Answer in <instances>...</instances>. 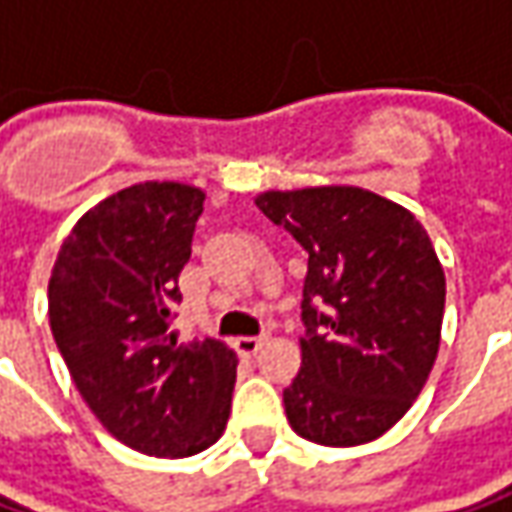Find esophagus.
<instances>
[{
	"label": "esophagus",
	"instance_id": "esophagus-1",
	"mask_svg": "<svg viewBox=\"0 0 512 512\" xmlns=\"http://www.w3.org/2000/svg\"><path fill=\"white\" fill-rule=\"evenodd\" d=\"M263 344H266V338H255V335L237 338V352H240V355H257V349Z\"/></svg>",
	"mask_w": 512,
	"mask_h": 512
}]
</instances>
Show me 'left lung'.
<instances>
[{"label": "left lung", "mask_w": 512, "mask_h": 512, "mask_svg": "<svg viewBox=\"0 0 512 512\" xmlns=\"http://www.w3.org/2000/svg\"><path fill=\"white\" fill-rule=\"evenodd\" d=\"M257 209L309 255L300 372L283 389L292 430L358 447L395 427L441 344L444 269L415 214L358 186L263 191Z\"/></svg>", "instance_id": "8db88e82"}]
</instances>
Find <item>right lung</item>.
Segmentation results:
<instances>
[{
  "label": "right lung",
  "instance_id": "add662e5",
  "mask_svg": "<svg viewBox=\"0 0 512 512\" xmlns=\"http://www.w3.org/2000/svg\"><path fill=\"white\" fill-rule=\"evenodd\" d=\"M203 200V189L171 180L105 197L62 240L48 280L51 332L79 395L145 456L203 453L232 412L237 355L171 332Z\"/></svg>",
  "mask_w": 512,
  "mask_h": 512
}]
</instances>
